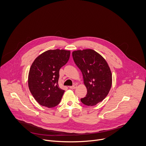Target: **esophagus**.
<instances>
[{
  "instance_id": "obj_1",
  "label": "esophagus",
  "mask_w": 146,
  "mask_h": 146,
  "mask_svg": "<svg viewBox=\"0 0 146 146\" xmlns=\"http://www.w3.org/2000/svg\"><path fill=\"white\" fill-rule=\"evenodd\" d=\"M76 87H77V85H76V84H74L73 86L69 87V88H70V89H72V90H74V89L76 88Z\"/></svg>"
}]
</instances>
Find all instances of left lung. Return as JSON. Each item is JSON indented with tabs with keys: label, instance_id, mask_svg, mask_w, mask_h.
<instances>
[{
	"label": "left lung",
	"instance_id": "left-lung-1",
	"mask_svg": "<svg viewBox=\"0 0 146 146\" xmlns=\"http://www.w3.org/2000/svg\"><path fill=\"white\" fill-rule=\"evenodd\" d=\"M76 65L80 69L87 94L81 102L89 106L96 105L108 95L112 85V74L106 60L91 49L72 52Z\"/></svg>",
	"mask_w": 146,
	"mask_h": 146
}]
</instances>
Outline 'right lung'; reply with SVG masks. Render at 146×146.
<instances>
[{"mask_svg": "<svg viewBox=\"0 0 146 146\" xmlns=\"http://www.w3.org/2000/svg\"><path fill=\"white\" fill-rule=\"evenodd\" d=\"M70 51L50 50L38 55L32 63L28 75V86L35 100L48 108L59 103L64 90L59 88V69L66 64Z\"/></svg>", "mask_w": 146, "mask_h": 146, "instance_id": "right-lung-1", "label": "right lung"}]
</instances>
